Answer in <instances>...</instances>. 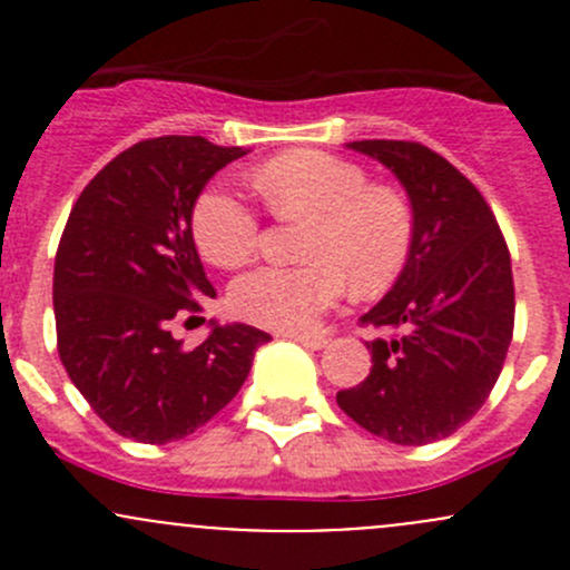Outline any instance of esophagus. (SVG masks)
<instances>
[{"label": "esophagus", "instance_id": "34e87169", "mask_svg": "<svg viewBox=\"0 0 570 570\" xmlns=\"http://www.w3.org/2000/svg\"><path fill=\"white\" fill-rule=\"evenodd\" d=\"M289 338H295L297 344H303V347L308 350H322L327 344V338L322 336V333H286Z\"/></svg>", "mask_w": 570, "mask_h": 570}]
</instances>
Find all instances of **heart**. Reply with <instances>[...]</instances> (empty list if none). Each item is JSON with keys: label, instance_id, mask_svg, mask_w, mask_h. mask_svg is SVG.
<instances>
[{"label": "heart", "instance_id": "b5f03b06", "mask_svg": "<svg viewBox=\"0 0 570 570\" xmlns=\"http://www.w3.org/2000/svg\"><path fill=\"white\" fill-rule=\"evenodd\" d=\"M256 187L278 217H303L295 267H258L228 292L232 312L281 333L312 331L344 289L358 297L386 292L407 267L416 243V209L400 187L370 181L336 154L297 148L264 163ZM195 248L217 267H243L258 250L262 223L243 195L212 184L195 198Z\"/></svg>", "mask_w": 570, "mask_h": 570}]
</instances>
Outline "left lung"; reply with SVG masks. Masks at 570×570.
<instances>
[{"mask_svg":"<svg viewBox=\"0 0 570 570\" xmlns=\"http://www.w3.org/2000/svg\"><path fill=\"white\" fill-rule=\"evenodd\" d=\"M405 184L416 243L394 289L361 317L386 327L372 370L336 394L372 435L433 444L463 428L491 394L515 322L510 250L491 206L452 163L416 140H355Z\"/></svg>","mask_w":570,"mask_h":570,"instance_id":"left-lung-1","label":"left lung"}]
</instances>
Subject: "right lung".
Returning <instances> with one entry per match:
<instances>
[{
    "instance_id": "obj_1",
    "label": "right lung",
    "mask_w": 570,
    "mask_h": 570,
    "mask_svg": "<svg viewBox=\"0 0 570 570\" xmlns=\"http://www.w3.org/2000/svg\"><path fill=\"white\" fill-rule=\"evenodd\" d=\"M243 154L206 137L140 140L90 178L68 215L55 256L57 353L124 439L168 444L204 428L269 342L250 325L215 327L193 350L174 338L176 322L198 320L215 297L189 228L195 198Z\"/></svg>"
}]
</instances>
